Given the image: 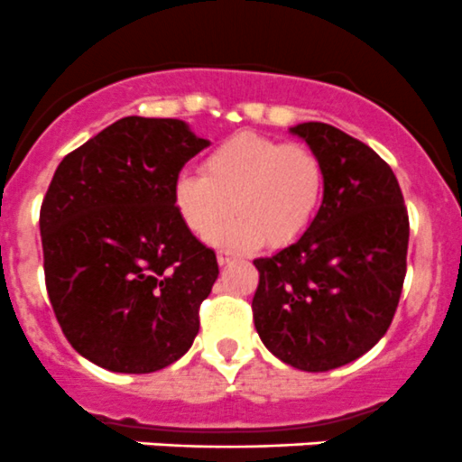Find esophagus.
I'll return each instance as SVG.
<instances>
[{
  "label": "esophagus",
  "mask_w": 462,
  "mask_h": 462,
  "mask_svg": "<svg viewBox=\"0 0 462 462\" xmlns=\"http://www.w3.org/2000/svg\"><path fill=\"white\" fill-rule=\"evenodd\" d=\"M237 258H240V255L233 254V251H220V254H217V263H220V264H229Z\"/></svg>",
  "instance_id": "34e87169"
}]
</instances>
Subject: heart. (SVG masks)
Instances as JSON below:
<instances>
[{
    "label": "heart",
    "instance_id": "heart-1",
    "mask_svg": "<svg viewBox=\"0 0 462 462\" xmlns=\"http://www.w3.org/2000/svg\"><path fill=\"white\" fill-rule=\"evenodd\" d=\"M323 195L326 166L312 148L255 132L222 141L202 162V175L181 172L172 186L181 222L202 240H213L233 212L243 213L217 235L226 246L291 245L312 226Z\"/></svg>",
    "mask_w": 462,
    "mask_h": 462
}]
</instances>
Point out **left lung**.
Returning a JSON list of instances; mask_svg holds the SVG:
<instances>
[{"instance_id":"8db88e82","label":"left lung","mask_w":462,"mask_h":462,"mask_svg":"<svg viewBox=\"0 0 462 462\" xmlns=\"http://www.w3.org/2000/svg\"><path fill=\"white\" fill-rule=\"evenodd\" d=\"M291 132L321 157L326 195L303 237L254 260L251 310L269 353L326 373L386 335L406 276L409 213L391 166L366 143L328 123Z\"/></svg>"}]
</instances>
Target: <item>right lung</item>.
<instances>
[{
    "mask_svg": "<svg viewBox=\"0 0 462 462\" xmlns=\"http://www.w3.org/2000/svg\"><path fill=\"white\" fill-rule=\"evenodd\" d=\"M207 145L177 118L125 116L58 166L40 208L44 282L67 341L96 366L154 373L193 346L220 269L172 186Z\"/></svg>",
    "mask_w": 462,
    "mask_h": 462,
    "instance_id": "1",
    "label": "right lung"
}]
</instances>
